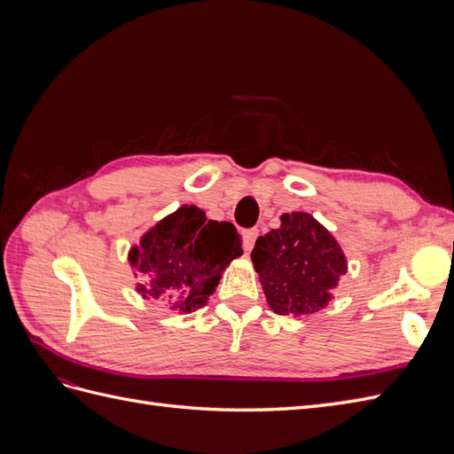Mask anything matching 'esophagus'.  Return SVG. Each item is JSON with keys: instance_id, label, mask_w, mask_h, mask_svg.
Instances as JSON below:
<instances>
[{"instance_id": "esophagus-1", "label": "esophagus", "mask_w": 454, "mask_h": 454, "mask_svg": "<svg viewBox=\"0 0 454 454\" xmlns=\"http://www.w3.org/2000/svg\"><path fill=\"white\" fill-rule=\"evenodd\" d=\"M257 237H259V229H248V231H244L242 240H244V250H246V252H250V250L254 248V244H255Z\"/></svg>"}]
</instances>
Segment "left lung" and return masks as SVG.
<instances>
[{"label":"left lung","instance_id":"8db88e82","mask_svg":"<svg viewBox=\"0 0 454 454\" xmlns=\"http://www.w3.org/2000/svg\"><path fill=\"white\" fill-rule=\"evenodd\" d=\"M282 225L255 240L252 252L269 307L282 316L324 309L347 259L324 225L305 212L284 214Z\"/></svg>","mask_w":454,"mask_h":454}]
</instances>
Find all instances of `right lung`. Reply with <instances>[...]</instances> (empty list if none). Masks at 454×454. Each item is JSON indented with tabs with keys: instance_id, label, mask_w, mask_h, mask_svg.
I'll use <instances>...</instances> for the list:
<instances>
[{
	"instance_id": "right-lung-1",
	"label": "right lung",
	"mask_w": 454,
	"mask_h": 454,
	"mask_svg": "<svg viewBox=\"0 0 454 454\" xmlns=\"http://www.w3.org/2000/svg\"><path fill=\"white\" fill-rule=\"evenodd\" d=\"M242 255V239L229 222H212L197 206H182L142 237L129 254L144 274L138 294L191 312L206 305L222 270Z\"/></svg>"
}]
</instances>
